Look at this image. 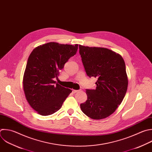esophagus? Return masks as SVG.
I'll use <instances>...</instances> for the list:
<instances>
[{
  "label": "esophagus",
  "mask_w": 152,
  "mask_h": 152,
  "mask_svg": "<svg viewBox=\"0 0 152 152\" xmlns=\"http://www.w3.org/2000/svg\"><path fill=\"white\" fill-rule=\"evenodd\" d=\"M79 90H75V89L73 90V92L74 94H75V93H76V92H79Z\"/></svg>",
  "instance_id": "34e87169"
}]
</instances>
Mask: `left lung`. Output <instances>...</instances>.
<instances>
[{
    "label": "left lung",
    "instance_id": "1",
    "mask_svg": "<svg viewBox=\"0 0 152 152\" xmlns=\"http://www.w3.org/2000/svg\"><path fill=\"white\" fill-rule=\"evenodd\" d=\"M87 75L98 79L95 89H86L87 99L80 104L83 113L99 120L113 114L126 94L128 80L122 57L107 48L79 45Z\"/></svg>",
    "mask_w": 152,
    "mask_h": 152
}]
</instances>
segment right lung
Returning <instances> with one entry per match:
<instances>
[{
    "label": "right lung",
    "mask_w": 152,
    "mask_h": 152,
    "mask_svg": "<svg viewBox=\"0 0 152 152\" xmlns=\"http://www.w3.org/2000/svg\"><path fill=\"white\" fill-rule=\"evenodd\" d=\"M78 45L49 42L36 47L28 57L23 76V89L30 106L42 116L59 110L72 90L61 86L57 78Z\"/></svg>",
    "instance_id": "1"
}]
</instances>
